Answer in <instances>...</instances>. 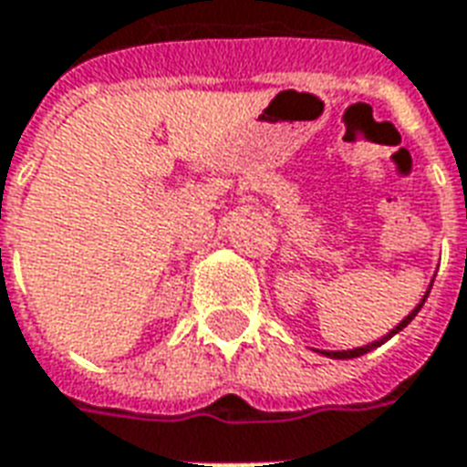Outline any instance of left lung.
<instances>
[{
	"label": "left lung",
	"mask_w": 467,
	"mask_h": 467,
	"mask_svg": "<svg viewBox=\"0 0 467 467\" xmlns=\"http://www.w3.org/2000/svg\"><path fill=\"white\" fill-rule=\"evenodd\" d=\"M428 293H431V287H428ZM428 293L422 295V300H420V303H418V307H415V310H412V313L408 315L405 320H400V323L395 325V327H392L390 333L382 335L380 340H375V343L365 345V348H352V350H325L323 355H327V358H335V360H350V358H360V355H365V352H370V350H375V348H380L382 343H388V340H390L392 335L400 333L402 327H405V325L410 323V320H412V317H415V315L420 313V307H422V303H425V297H428Z\"/></svg>",
	"instance_id": "left-lung-1"
}]
</instances>
